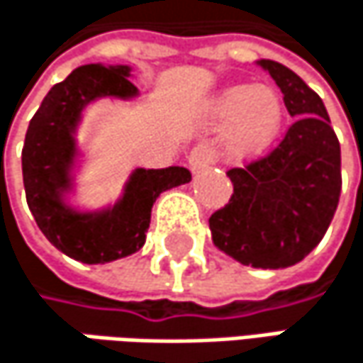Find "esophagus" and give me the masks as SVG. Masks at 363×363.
<instances>
[{
  "label": "esophagus",
  "mask_w": 363,
  "mask_h": 363,
  "mask_svg": "<svg viewBox=\"0 0 363 363\" xmlns=\"http://www.w3.org/2000/svg\"><path fill=\"white\" fill-rule=\"evenodd\" d=\"M215 162V148L211 144H199L196 148H192L190 157H188V164L194 173L208 169Z\"/></svg>",
  "instance_id": "1"
}]
</instances>
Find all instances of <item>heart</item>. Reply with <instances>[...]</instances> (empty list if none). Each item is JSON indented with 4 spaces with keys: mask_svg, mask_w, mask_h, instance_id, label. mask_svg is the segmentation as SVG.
Listing matches in <instances>:
<instances>
[{
    "mask_svg": "<svg viewBox=\"0 0 363 363\" xmlns=\"http://www.w3.org/2000/svg\"><path fill=\"white\" fill-rule=\"evenodd\" d=\"M284 98L265 83L234 85L211 104V125L225 131V152L232 160L263 157L284 125Z\"/></svg>",
    "mask_w": 363,
    "mask_h": 363,
    "instance_id": "heart-1",
    "label": "heart"
}]
</instances>
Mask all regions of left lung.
Returning <instances> with one entry per match:
<instances>
[{"label":"left lung","mask_w":363,"mask_h":363,"mask_svg":"<svg viewBox=\"0 0 363 363\" xmlns=\"http://www.w3.org/2000/svg\"><path fill=\"white\" fill-rule=\"evenodd\" d=\"M295 116L265 157L228 171L230 203L208 219L213 242L242 265L280 269L324 238L340 196V146L322 98L274 60H261Z\"/></svg>","instance_id":"obj_1"}]
</instances>
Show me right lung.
Returning a JSON list of instances; mask_svg holds the SVG:
<instances>
[{"mask_svg": "<svg viewBox=\"0 0 363 363\" xmlns=\"http://www.w3.org/2000/svg\"><path fill=\"white\" fill-rule=\"evenodd\" d=\"M129 70L102 65L74 68L48 91L26 129L23 179L28 208L43 236L81 263H111L142 249L160 192L192 179L184 167L138 169L113 208L79 213L62 201L70 188V169L77 157L74 129L83 108L104 96H138V87L127 79Z\"/></svg>", "mask_w": 363, "mask_h": 363, "instance_id": "add662e5", "label": "right lung"}]
</instances>
